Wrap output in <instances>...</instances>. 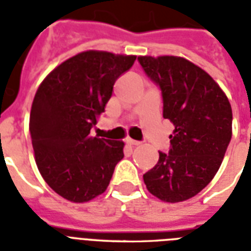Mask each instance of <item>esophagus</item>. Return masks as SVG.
Returning a JSON list of instances; mask_svg holds the SVG:
<instances>
[{
  "label": "esophagus",
  "instance_id": "34e87169",
  "mask_svg": "<svg viewBox=\"0 0 251 251\" xmlns=\"http://www.w3.org/2000/svg\"><path fill=\"white\" fill-rule=\"evenodd\" d=\"M126 143L129 144V146H132V147H136V146H140V142H138V140H134V139H126Z\"/></svg>",
  "mask_w": 251,
  "mask_h": 251
}]
</instances>
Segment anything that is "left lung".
<instances>
[{"label":"left lung","mask_w":251,"mask_h":251,"mask_svg":"<svg viewBox=\"0 0 251 251\" xmlns=\"http://www.w3.org/2000/svg\"><path fill=\"white\" fill-rule=\"evenodd\" d=\"M146 75L160 87L164 119L174 125L169 153L143 175L147 189L166 202L202 191L221 168L232 136V108L211 76L179 56H139Z\"/></svg>","instance_id":"obj_1"}]
</instances>
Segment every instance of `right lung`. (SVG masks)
<instances>
[{
  "instance_id": "1",
  "label": "right lung",
  "mask_w": 251,
  "mask_h": 251,
  "mask_svg": "<svg viewBox=\"0 0 251 251\" xmlns=\"http://www.w3.org/2000/svg\"><path fill=\"white\" fill-rule=\"evenodd\" d=\"M134 55L83 51L42 81L34 95L29 132L36 164L55 192L86 202L107 189L124 142L91 136L113 85L135 62Z\"/></svg>"
}]
</instances>
